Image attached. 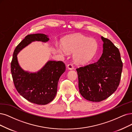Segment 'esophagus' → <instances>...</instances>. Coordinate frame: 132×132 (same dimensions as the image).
Masks as SVG:
<instances>
[{
  "mask_svg": "<svg viewBox=\"0 0 132 132\" xmlns=\"http://www.w3.org/2000/svg\"><path fill=\"white\" fill-rule=\"evenodd\" d=\"M67 68L69 70H73L74 69V67H73V66L72 63H69V64L67 65Z\"/></svg>",
  "mask_w": 132,
  "mask_h": 132,
  "instance_id": "1",
  "label": "esophagus"
}]
</instances>
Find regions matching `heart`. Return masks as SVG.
<instances>
[{"label":"heart","instance_id":"heart-1","mask_svg":"<svg viewBox=\"0 0 132 132\" xmlns=\"http://www.w3.org/2000/svg\"><path fill=\"white\" fill-rule=\"evenodd\" d=\"M63 48H59L61 52H74L75 61L78 63L89 62L94 56L97 50V43L94 38L81 35H76L67 38L63 43Z\"/></svg>","mask_w":132,"mask_h":132}]
</instances>
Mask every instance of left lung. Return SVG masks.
I'll list each match as a JSON object with an SVG mask.
<instances>
[{
    "label": "left lung",
    "instance_id": "1",
    "mask_svg": "<svg viewBox=\"0 0 132 132\" xmlns=\"http://www.w3.org/2000/svg\"><path fill=\"white\" fill-rule=\"evenodd\" d=\"M101 38L103 51L100 59L76 69L80 94L92 102L103 101L114 93L120 84L122 71L119 49L109 39Z\"/></svg>",
    "mask_w": 132,
    "mask_h": 132
}]
</instances>
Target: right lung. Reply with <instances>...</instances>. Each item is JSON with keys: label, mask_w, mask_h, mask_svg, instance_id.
Masks as SVG:
<instances>
[{"label": "right lung", "mask_w": 132, "mask_h": 132, "mask_svg": "<svg viewBox=\"0 0 132 132\" xmlns=\"http://www.w3.org/2000/svg\"><path fill=\"white\" fill-rule=\"evenodd\" d=\"M48 40L45 34L28 35L16 47L11 62V72L17 91L28 101L38 105L47 104L54 98L59 80L66 70L65 64L61 61H49L40 71L32 73L21 69L17 55L31 42Z\"/></svg>", "instance_id": "1"}]
</instances>
